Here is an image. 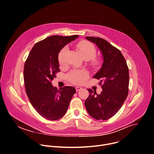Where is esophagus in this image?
Listing matches in <instances>:
<instances>
[{"mask_svg":"<svg viewBox=\"0 0 154 154\" xmlns=\"http://www.w3.org/2000/svg\"><path fill=\"white\" fill-rule=\"evenodd\" d=\"M82 88H81V87H79V86H77L76 88H75V90H76V91L77 92H78V91H79L80 90H81Z\"/></svg>","mask_w":154,"mask_h":154,"instance_id":"esophagus-1","label":"esophagus"}]
</instances>
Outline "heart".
Returning a JSON list of instances; mask_svg holds the SVG:
<instances>
[{"label": "heart", "instance_id": "heart-1", "mask_svg": "<svg viewBox=\"0 0 154 154\" xmlns=\"http://www.w3.org/2000/svg\"><path fill=\"white\" fill-rule=\"evenodd\" d=\"M83 57L89 61V65L91 68L97 71L101 68L103 64V60L101 57L96 56L97 48L91 42L86 40H82L77 44ZM68 50L67 46L64 47L58 54V62L60 66L65 65V56ZM68 80L74 85L81 84L88 77V73L83 69H75L71 71L67 76Z\"/></svg>", "mask_w": 154, "mask_h": 154}]
</instances>
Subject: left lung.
Listing matches in <instances>:
<instances>
[{
    "mask_svg": "<svg viewBox=\"0 0 154 154\" xmlns=\"http://www.w3.org/2000/svg\"><path fill=\"white\" fill-rule=\"evenodd\" d=\"M98 47L103 56V64L94 78L100 80L103 91L88 89L89 95L85 102L89 114L97 120H107L113 116L122 106L128 94L129 71L121 51L106 40L86 36Z\"/></svg>",
    "mask_w": 154,
    "mask_h": 154,
    "instance_id": "8db88e82",
    "label": "left lung"
}]
</instances>
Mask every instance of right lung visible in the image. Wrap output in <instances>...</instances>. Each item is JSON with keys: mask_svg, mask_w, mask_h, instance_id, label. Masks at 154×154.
Masks as SVG:
<instances>
[{"mask_svg": "<svg viewBox=\"0 0 154 154\" xmlns=\"http://www.w3.org/2000/svg\"><path fill=\"white\" fill-rule=\"evenodd\" d=\"M79 37L53 35L36 43L24 66V82L28 98L36 111L43 118L56 121L66 113L75 93L72 86L60 89L51 81L60 72L58 54L63 47Z\"/></svg>", "mask_w": 154, "mask_h": 154, "instance_id": "add662e5", "label": "right lung"}]
</instances>
